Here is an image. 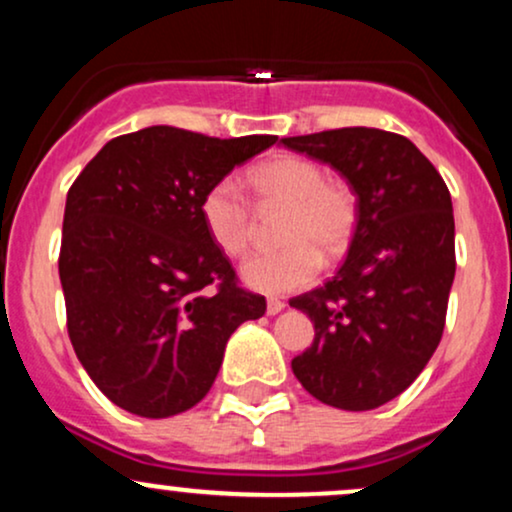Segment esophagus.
I'll use <instances>...</instances> for the list:
<instances>
[{
    "label": "esophagus",
    "mask_w": 512,
    "mask_h": 512,
    "mask_svg": "<svg viewBox=\"0 0 512 512\" xmlns=\"http://www.w3.org/2000/svg\"><path fill=\"white\" fill-rule=\"evenodd\" d=\"M286 308V303L281 298H269L267 301V315H279Z\"/></svg>",
    "instance_id": "1"
}]
</instances>
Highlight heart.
<instances>
[{
    "instance_id": "obj_1",
    "label": "heart",
    "mask_w": 512,
    "mask_h": 512,
    "mask_svg": "<svg viewBox=\"0 0 512 512\" xmlns=\"http://www.w3.org/2000/svg\"><path fill=\"white\" fill-rule=\"evenodd\" d=\"M262 204H286L281 221L284 248L257 252L245 260L243 279L262 293H289L313 284L322 269V252L342 257L358 226V197L342 180L308 158L274 156L248 175ZM199 219L223 255L240 257L250 248L252 211L231 178L216 180L199 199Z\"/></svg>"
}]
</instances>
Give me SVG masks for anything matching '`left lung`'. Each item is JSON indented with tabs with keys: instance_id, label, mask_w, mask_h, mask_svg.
<instances>
[{
	"instance_id": "obj_1",
	"label": "left lung",
	"mask_w": 512,
	"mask_h": 512,
	"mask_svg": "<svg viewBox=\"0 0 512 512\" xmlns=\"http://www.w3.org/2000/svg\"><path fill=\"white\" fill-rule=\"evenodd\" d=\"M281 144L330 163L358 197L339 274L289 301L315 325L293 375L322 404L375 409L419 378L443 337L455 279L448 185L407 137L385 129H325Z\"/></svg>"
}]
</instances>
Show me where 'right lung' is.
Listing matches in <instances>:
<instances>
[{
  "label": "right lung",
  "instance_id": "add662e5",
  "mask_svg": "<svg viewBox=\"0 0 512 512\" xmlns=\"http://www.w3.org/2000/svg\"><path fill=\"white\" fill-rule=\"evenodd\" d=\"M274 142L146 127L110 139L69 187L67 332L98 390L129 414L166 419L202 402L228 337L267 310L209 240L199 199Z\"/></svg>",
  "mask_w": 512,
  "mask_h": 512
}]
</instances>
